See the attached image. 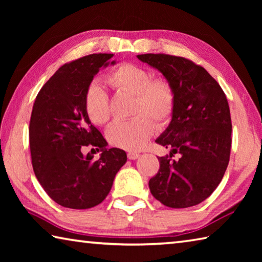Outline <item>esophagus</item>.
<instances>
[{
  "label": "esophagus",
  "mask_w": 262,
  "mask_h": 262,
  "mask_svg": "<svg viewBox=\"0 0 262 262\" xmlns=\"http://www.w3.org/2000/svg\"><path fill=\"white\" fill-rule=\"evenodd\" d=\"M127 157L129 158V159H132V161H134V159H137L140 157V154H137V152H133V151H130V152H128L127 154Z\"/></svg>",
  "instance_id": "34e87169"
}]
</instances>
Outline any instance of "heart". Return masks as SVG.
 Returning <instances> with one entry per match:
<instances>
[{"mask_svg": "<svg viewBox=\"0 0 262 262\" xmlns=\"http://www.w3.org/2000/svg\"><path fill=\"white\" fill-rule=\"evenodd\" d=\"M111 86L120 92L135 96L134 114L129 121L114 122L106 136L114 147L126 150L143 148L154 132V122L159 125L170 119L174 106V92L164 79H154L152 74L137 64H121L106 77ZM85 111L96 125H105L111 118L110 101L99 84H91L85 94Z\"/></svg>", "mask_w": 262, "mask_h": 262, "instance_id": "heart-1", "label": "heart"}]
</instances>
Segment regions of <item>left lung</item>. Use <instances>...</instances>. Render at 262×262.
<instances>
[{"instance_id":"8db88e82","label":"left lung","mask_w":262,"mask_h":262,"mask_svg":"<svg viewBox=\"0 0 262 262\" xmlns=\"http://www.w3.org/2000/svg\"><path fill=\"white\" fill-rule=\"evenodd\" d=\"M136 57L157 69L174 92L171 121L156 139L171 149L170 157H158L161 168L149 180L150 192L170 208L199 205L220 185L229 164L232 125L227 97L205 68L185 57ZM174 153L180 159L171 161Z\"/></svg>"}]
</instances>
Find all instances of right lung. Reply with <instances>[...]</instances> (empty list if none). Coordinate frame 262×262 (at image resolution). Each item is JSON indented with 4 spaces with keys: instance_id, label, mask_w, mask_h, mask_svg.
<instances>
[{
    "instance_id": "right-lung-1",
    "label": "right lung",
    "mask_w": 262,
    "mask_h": 262,
    "mask_svg": "<svg viewBox=\"0 0 262 262\" xmlns=\"http://www.w3.org/2000/svg\"><path fill=\"white\" fill-rule=\"evenodd\" d=\"M113 54H91L70 62L45 83L34 100L30 121V149L34 174L57 205L88 209L104 201L115 174L127 162L121 149L107 142L85 111V94L100 68L113 66ZM102 151L93 161L82 146Z\"/></svg>"
}]
</instances>
